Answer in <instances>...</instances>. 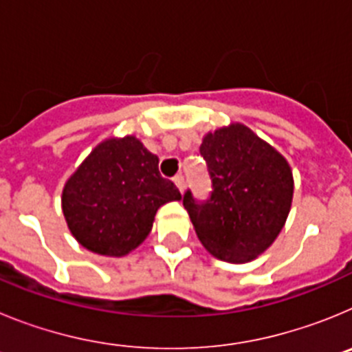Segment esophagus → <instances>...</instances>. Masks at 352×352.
I'll use <instances>...</instances> for the list:
<instances>
[{
  "mask_svg": "<svg viewBox=\"0 0 352 352\" xmlns=\"http://www.w3.org/2000/svg\"><path fill=\"white\" fill-rule=\"evenodd\" d=\"M174 185L178 186V190L183 194V190H185V178H183L182 174H179V176H176V178H174Z\"/></svg>",
  "mask_w": 352,
  "mask_h": 352,
  "instance_id": "obj_1",
  "label": "esophagus"
}]
</instances>
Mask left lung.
I'll return each mask as SVG.
<instances>
[{
    "mask_svg": "<svg viewBox=\"0 0 352 352\" xmlns=\"http://www.w3.org/2000/svg\"><path fill=\"white\" fill-rule=\"evenodd\" d=\"M201 155L213 192L206 203L183 197L195 234L211 256L245 264L268 250L291 211L294 178L289 162L243 123L204 133Z\"/></svg>",
    "mask_w": 352,
    "mask_h": 352,
    "instance_id": "1",
    "label": "left lung"
}]
</instances>
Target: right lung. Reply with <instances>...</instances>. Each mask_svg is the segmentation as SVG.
Wrapping results in <instances>:
<instances>
[{"label":"right lung","mask_w":352,"mask_h":352,"mask_svg":"<svg viewBox=\"0 0 352 352\" xmlns=\"http://www.w3.org/2000/svg\"><path fill=\"white\" fill-rule=\"evenodd\" d=\"M158 173V157L135 135L109 138L65 182L61 210L72 236L86 250L123 257L148 238L158 208L179 201Z\"/></svg>","instance_id":"obj_1"}]
</instances>
